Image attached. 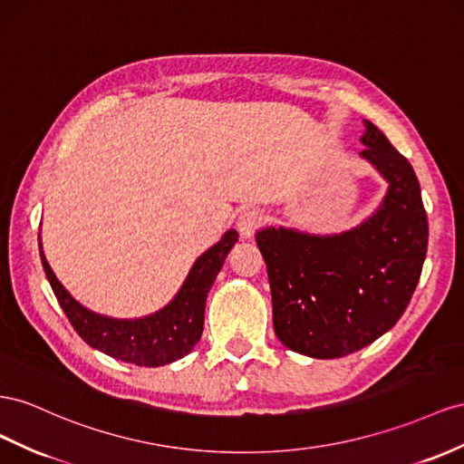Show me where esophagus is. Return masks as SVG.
I'll list each match as a JSON object with an SVG mask.
<instances>
[{"mask_svg":"<svg viewBox=\"0 0 464 464\" xmlns=\"http://www.w3.org/2000/svg\"><path fill=\"white\" fill-rule=\"evenodd\" d=\"M261 224H263L261 210H257V208H246V210L240 212V215H237L236 227H237V230H240V234L244 237H252L256 234V230L261 227Z\"/></svg>","mask_w":464,"mask_h":464,"instance_id":"esophagus-1","label":"esophagus"}]
</instances>
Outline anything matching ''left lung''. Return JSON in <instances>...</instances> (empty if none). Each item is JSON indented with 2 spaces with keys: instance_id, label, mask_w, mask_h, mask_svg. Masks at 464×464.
<instances>
[{
  "instance_id": "left-lung-1",
  "label": "left lung",
  "mask_w": 464,
  "mask_h": 464,
  "mask_svg": "<svg viewBox=\"0 0 464 464\" xmlns=\"http://www.w3.org/2000/svg\"><path fill=\"white\" fill-rule=\"evenodd\" d=\"M361 142V156L388 181L381 207L365 222L334 236L273 227L256 234L275 334L314 359L355 353L391 330L410 304L428 254V215L414 168L369 121Z\"/></svg>"
}]
</instances>
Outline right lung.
<instances>
[{"instance_id": "right-lung-1", "label": "right lung", "mask_w": 464, "mask_h": 464, "mask_svg": "<svg viewBox=\"0 0 464 464\" xmlns=\"http://www.w3.org/2000/svg\"><path fill=\"white\" fill-rule=\"evenodd\" d=\"M236 242L237 232L228 230L193 263L179 293L166 308L134 320L102 316L82 306L50 269L41 242L39 249L46 279L73 330L87 345L132 365L160 367L181 359L201 340L207 295Z\"/></svg>"}]
</instances>
